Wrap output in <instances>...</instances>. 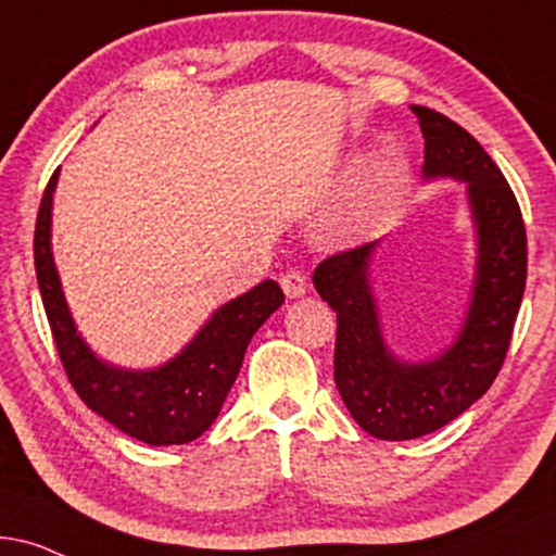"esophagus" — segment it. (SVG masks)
Segmentation results:
<instances>
[{
	"label": "esophagus",
	"mask_w": 556,
	"mask_h": 556,
	"mask_svg": "<svg viewBox=\"0 0 556 556\" xmlns=\"http://www.w3.org/2000/svg\"><path fill=\"white\" fill-rule=\"evenodd\" d=\"M279 285H282V290H285L287 298H302V294L307 292L305 274L298 271V269H287L282 274V279H279Z\"/></svg>",
	"instance_id": "obj_1"
}]
</instances>
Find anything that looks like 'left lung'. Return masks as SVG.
Wrapping results in <instances>:
<instances>
[{"instance_id":"left-lung-1","label":"left lung","mask_w":556,"mask_h":556,"mask_svg":"<svg viewBox=\"0 0 556 556\" xmlns=\"http://www.w3.org/2000/svg\"><path fill=\"white\" fill-rule=\"evenodd\" d=\"M425 135V177L468 182L478 228L476 290L455 345L429 364H402L383 343L368 287L376 243L317 264L315 290L336 309L332 376L351 417L379 440H414L445 427L491 389L506 361L527 287V226L498 165L460 124L412 106Z\"/></svg>"}]
</instances>
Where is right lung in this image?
Listing matches in <instances>:
<instances>
[{
    "instance_id": "add662e5",
    "label": "right lung",
    "mask_w": 556,
    "mask_h": 556,
    "mask_svg": "<svg viewBox=\"0 0 556 556\" xmlns=\"http://www.w3.org/2000/svg\"><path fill=\"white\" fill-rule=\"evenodd\" d=\"M58 169L42 192L35 224V274L71 387L88 409L147 445H185L218 417L254 332L285 302L274 279L216 309L180 355L154 371H122L88 351L71 320L50 254V205Z\"/></svg>"
}]
</instances>
